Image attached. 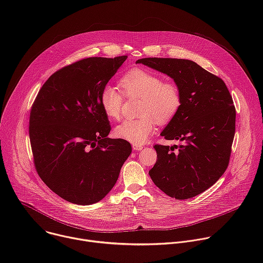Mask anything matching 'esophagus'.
I'll list each match as a JSON object with an SVG mask.
<instances>
[{"label": "esophagus", "mask_w": 263, "mask_h": 263, "mask_svg": "<svg viewBox=\"0 0 263 263\" xmlns=\"http://www.w3.org/2000/svg\"><path fill=\"white\" fill-rule=\"evenodd\" d=\"M132 147H133V149L134 151H140V149H142V144H132Z\"/></svg>", "instance_id": "1"}]
</instances>
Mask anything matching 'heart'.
Listing matches in <instances>:
<instances>
[{
	"instance_id": "b5f03b06",
	"label": "heart",
	"mask_w": 263,
	"mask_h": 263,
	"mask_svg": "<svg viewBox=\"0 0 263 263\" xmlns=\"http://www.w3.org/2000/svg\"><path fill=\"white\" fill-rule=\"evenodd\" d=\"M122 91L112 85L103 87L100 103L105 115L111 120L122 116L124 95L126 98L140 99L137 120H127L118 125L115 135L134 144H142L156 129L157 122L168 123L179 112L182 93L173 82H163L158 74L142 68H134L120 79ZM123 93L122 94L121 92Z\"/></svg>"
}]
</instances>
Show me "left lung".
<instances>
[{
    "label": "left lung",
    "instance_id": "8db88e82",
    "mask_svg": "<svg viewBox=\"0 0 263 263\" xmlns=\"http://www.w3.org/2000/svg\"><path fill=\"white\" fill-rule=\"evenodd\" d=\"M142 63L174 79L182 105L161 135L180 145L155 144L157 161L148 172L154 184L177 200L194 198L227 170L235 134L236 111L224 82L192 60L142 58Z\"/></svg>",
    "mask_w": 263,
    "mask_h": 263
}]
</instances>
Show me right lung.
<instances>
[{
	"instance_id": "1",
	"label": "right lung",
	"mask_w": 263,
	"mask_h": 263,
	"mask_svg": "<svg viewBox=\"0 0 263 263\" xmlns=\"http://www.w3.org/2000/svg\"><path fill=\"white\" fill-rule=\"evenodd\" d=\"M127 57H89L58 69L31 107L36 172L67 202L90 205L105 198L132 152L127 140L107 137L111 128L100 103L103 87Z\"/></svg>"
}]
</instances>
